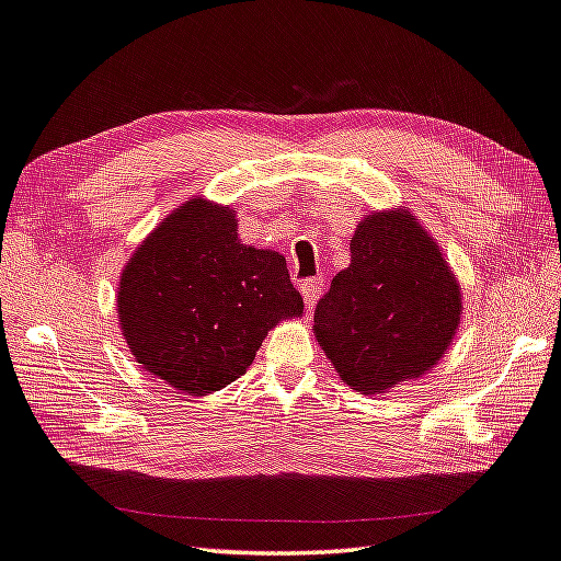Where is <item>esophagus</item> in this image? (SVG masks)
Returning a JSON list of instances; mask_svg holds the SVG:
<instances>
[{
	"mask_svg": "<svg viewBox=\"0 0 561 561\" xmlns=\"http://www.w3.org/2000/svg\"><path fill=\"white\" fill-rule=\"evenodd\" d=\"M321 279H306L301 284V296H304V304H306V311H313L318 299H321Z\"/></svg>",
	"mask_w": 561,
	"mask_h": 561,
	"instance_id": "esophagus-1",
	"label": "esophagus"
}]
</instances>
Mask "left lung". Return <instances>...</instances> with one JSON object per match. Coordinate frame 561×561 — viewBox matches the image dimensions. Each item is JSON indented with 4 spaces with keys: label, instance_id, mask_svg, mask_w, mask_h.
<instances>
[{
    "label": "left lung",
    "instance_id": "left-lung-1",
    "mask_svg": "<svg viewBox=\"0 0 561 561\" xmlns=\"http://www.w3.org/2000/svg\"><path fill=\"white\" fill-rule=\"evenodd\" d=\"M350 267L316 306L313 333L345 383L383 393L437 365L459 328L462 291L411 211L362 218Z\"/></svg>",
    "mask_w": 561,
    "mask_h": 561
}]
</instances>
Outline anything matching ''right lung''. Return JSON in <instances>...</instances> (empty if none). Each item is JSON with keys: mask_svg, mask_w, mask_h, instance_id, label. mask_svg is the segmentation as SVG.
I'll use <instances>...</instances> for the list:
<instances>
[{"mask_svg": "<svg viewBox=\"0 0 561 561\" xmlns=\"http://www.w3.org/2000/svg\"><path fill=\"white\" fill-rule=\"evenodd\" d=\"M233 208L196 196L142 240L118 282L138 365L190 397L236 381L282 318L304 313L287 260L243 245Z\"/></svg>", "mask_w": 561, "mask_h": 561, "instance_id": "right-lung-1", "label": "right lung"}]
</instances>
